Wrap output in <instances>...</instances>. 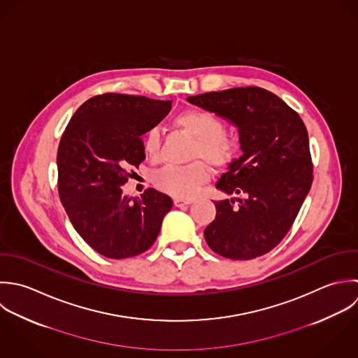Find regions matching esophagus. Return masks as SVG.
<instances>
[{
  "instance_id": "34e87169",
  "label": "esophagus",
  "mask_w": 358,
  "mask_h": 358,
  "mask_svg": "<svg viewBox=\"0 0 358 358\" xmlns=\"http://www.w3.org/2000/svg\"><path fill=\"white\" fill-rule=\"evenodd\" d=\"M173 204H175L176 207L189 206V204H192V200H185V199H175V200H173Z\"/></svg>"
}]
</instances>
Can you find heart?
<instances>
[{
	"label": "heart",
	"mask_w": 358,
	"mask_h": 358,
	"mask_svg": "<svg viewBox=\"0 0 358 358\" xmlns=\"http://www.w3.org/2000/svg\"><path fill=\"white\" fill-rule=\"evenodd\" d=\"M175 123L197 140L192 152L193 159H204L218 169L228 168L236 161L241 148L240 137L227 131V123L221 117L206 110H189L178 115ZM141 144L144 154L150 159H159L162 138L157 127L145 130ZM208 180V168L201 161L185 166H166L154 176L155 186L176 199L196 196L200 187Z\"/></svg>",
	"instance_id": "obj_1"
}]
</instances>
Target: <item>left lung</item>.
<instances>
[{
  "instance_id": "obj_1",
  "label": "left lung",
  "mask_w": 358,
  "mask_h": 358,
  "mask_svg": "<svg viewBox=\"0 0 358 358\" xmlns=\"http://www.w3.org/2000/svg\"><path fill=\"white\" fill-rule=\"evenodd\" d=\"M231 120L243 155L215 187L243 199L214 201L215 220L204 238L217 254L252 259L269 252L290 231L313 183L308 133L300 115L273 93L235 87L187 97Z\"/></svg>"
}]
</instances>
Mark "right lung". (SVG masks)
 <instances>
[{
	"label": "right lung",
	"instance_id": "obj_1",
	"mask_svg": "<svg viewBox=\"0 0 358 358\" xmlns=\"http://www.w3.org/2000/svg\"><path fill=\"white\" fill-rule=\"evenodd\" d=\"M171 104L144 96H94L61 137V203L76 232L104 257L122 259L148 250L172 208V199L152 187L134 199L120 189L145 158L141 134L168 115Z\"/></svg>",
	"mask_w": 358,
	"mask_h": 358
}]
</instances>
